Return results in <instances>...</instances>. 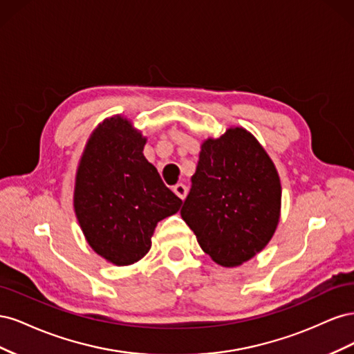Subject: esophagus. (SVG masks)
Masks as SVG:
<instances>
[{"label": "esophagus", "instance_id": "1", "mask_svg": "<svg viewBox=\"0 0 354 354\" xmlns=\"http://www.w3.org/2000/svg\"><path fill=\"white\" fill-rule=\"evenodd\" d=\"M173 192H174V194H176L180 199H185L186 195H187V187H186L183 183H177V185L173 187Z\"/></svg>", "mask_w": 354, "mask_h": 354}]
</instances>
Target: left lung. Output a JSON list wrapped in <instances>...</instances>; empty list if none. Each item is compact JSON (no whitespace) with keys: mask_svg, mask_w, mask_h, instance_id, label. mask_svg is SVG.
<instances>
[{"mask_svg":"<svg viewBox=\"0 0 354 354\" xmlns=\"http://www.w3.org/2000/svg\"><path fill=\"white\" fill-rule=\"evenodd\" d=\"M281 198L272 159L251 133L234 127L202 143L180 214L203 252L224 267H236L272 239Z\"/></svg>","mask_w":354,"mask_h":354,"instance_id":"1","label":"left lung"}]
</instances>
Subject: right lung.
I'll return each mask as SVG.
<instances>
[{"instance_id":"add662e5","label":"right lung","mask_w":354,"mask_h":354,"mask_svg":"<svg viewBox=\"0 0 354 354\" xmlns=\"http://www.w3.org/2000/svg\"><path fill=\"white\" fill-rule=\"evenodd\" d=\"M145 145L130 121L108 118L90 136L77 169L73 208L84 236L116 266L143 259L158 221L183 203L145 158Z\"/></svg>"}]
</instances>
